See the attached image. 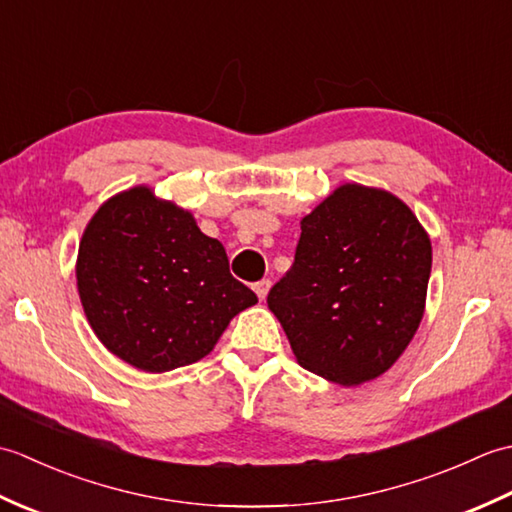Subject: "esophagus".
Here are the masks:
<instances>
[{"label": "esophagus", "mask_w": 512, "mask_h": 512, "mask_svg": "<svg viewBox=\"0 0 512 512\" xmlns=\"http://www.w3.org/2000/svg\"><path fill=\"white\" fill-rule=\"evenodd\" d=\"M253 290L257 292V297H259V299H266L268 290H270V279H262V281H257V284L253 286Z\"/></svg>", "instance_id": "esophagus-1"}]
</instances>
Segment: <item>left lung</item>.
<instances>
[{
  "mask_svg": "<svg viewBox=\"0 0 512 512\" xmlns=\"http://www.w3.org/2000/svg\"><path fill=\"white\" fill-rule=\"evenodd\" d=\"M431 242L416 215L380 189L343 184L301 220L295 262L268 292L301 367L361 385L416 334Z\"/></svg>",
  "mask_w": 512,
  "mask_h": 512,
  "instance_id": "8db88e82",
  "label": "left lung"
}]
</instances>
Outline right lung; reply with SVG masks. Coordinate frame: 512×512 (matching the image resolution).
Wrapping results in <instances>:
<instances>
[{
  "instance_id": "add662e5",
  "label": "right lung",
  "mask_w": 512,
  "mask_h": 512,
  "mask_svg": "<svg viewBox=\"0 0 512 512\" xmlns=\"http://www.w3.org/2000/svg\"><path fill=\"white\" fill-rule=\"evenodd\" d=\"M76 284L101 343L143 372L191 365L257 295L228 270L224 246L191 213L136 187L88 224Z\"/></svg>"
}]
</instances>
